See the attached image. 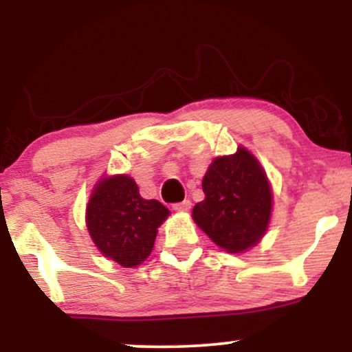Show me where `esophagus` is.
I'll return each instance as SVG.
<instances>
[{"label":"esophagus","instance_id":"34e87169","mask_svg":"<svg viewBox=\"0 0 352 352\" xmlns=\"http://www.w3.org/2000/svg\"><path fill=\"white\" fill-rule=\"evenodd\" d=\"M172 208L175 210V212H188V210L192 208V201H190V200L179 201V204H173Z\"/></svg>","mask_w":352,"mask_h":352}]
</instances>
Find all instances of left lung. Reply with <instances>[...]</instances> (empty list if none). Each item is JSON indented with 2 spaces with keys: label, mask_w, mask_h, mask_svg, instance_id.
<instances>
[{
  "label": "left lung",
  "mask_w": 352,
  "mask_h": 352,
  "mask_svg": "<svg viewBox=\"0 0 352 352\" xmlns=\"http://www.w3.org/2000/svg\"><path fill=\"white\" fill-rule=\"evenodd\" d=\"M205 199L193 207V220L220 248L248 250L268 228L272 190L258 160L246 148L218 157L204 182Z\"/></svg>",
  "instance_id": "obj_1"
}]
</instances>
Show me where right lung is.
I'll return each mask as SVG.
<instances>
[{
  "instance_id": "obj_1",
  "label": "right lung",
  "mask_w": 352,
  "mask_h": 352,
  "mask_svg": "<svg viewBox=\"0 0 352 352\" xmlns=\"http://www.w3.org/2000/svg\"><path fill=\"white\" fill-rule=\"evenodd\" d=\"M86 217L99 252L132 268L151 254L157 228L168 217V210L160 201L142 199L134 179L116 175L96 185Z\"/></svg>"
}]
</instances>
